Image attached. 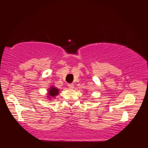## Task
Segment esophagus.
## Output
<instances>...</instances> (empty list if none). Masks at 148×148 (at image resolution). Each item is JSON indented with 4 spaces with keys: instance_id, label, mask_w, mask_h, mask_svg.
<instances>
[{
    "instance_id": "esophagus-1",
    "label": "esophagus",
    "mask_w": 148,
    "mask_h": 148,
    "mask_svg": "<svg viewBox=\"0 0 148 148\" xmlns=\"http://www.w3.org/2000/svg\"><path fill=\"white\" fill-rule=\"evenodd\" d=\"M68 86L70 89H73L74 88V84L73 83H70L68 84Z\"/></svg>"
}]
</instances>
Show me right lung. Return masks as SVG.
I'll list each match as a JSON object with an SVG mask.
<instances>
[{"mask_svg":"<svg viewBox=\"0 0 148 148\" xmlns=\"http://www.w3.org/2000/svg\"><path fill=\"white\" fill-rule=\"evenodd\" d=\"M59 90L57 88H55L54 86H52L48 90V98L49 99H52V98L55 97L59 95Z\"/></svg>","mask_w":148,"mask_h":148,"instance_id":"add662e5","label":"right lung"}]
</instances>
